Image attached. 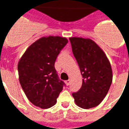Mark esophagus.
Here are the masks:
<instances>
[{
    "instance_id": "obj_1",
    "label": "esophagus",
    "mask_w": 129,
    "mask_h": 129,
    "mask_svg": "<svg viewBox=\"0 0 129 129\" xmlns=\"http://www.w3.org/2000/svg\"><path fill=\"white\" fill-rule=\"evenodd\" d=\"M65 83H66V84H67V86H69L70 84V80H67V81H66Z\"/></svg>"
}]
</instances>
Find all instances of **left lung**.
Listing matches in <instances>:
<instances>
[{"label":"left lung","mask_w":129,"mask_h":129,"mask_svg":"<svg viewBox=\"0 0 129 129\" xmlns=\"http://www.w3.org/2000/svg\"><path fill=\"white\" fill-rule=\"evenodd\" d=\"M72 50L82 76L80 90L73 96L78 107L88 109L96 107L104 99L113 81L109 59L99 46L90 39L71 37Z\"/></svg>","instance_id":"1"}]
</instances>
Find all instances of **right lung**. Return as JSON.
Wrapping results in <instances>:
<instances>
[{
    "label": "right lung",
    "instance_id": "1",
    "mask_svg": "<svg viewBox=\"0 0 129 129\" xmlns=\"http://www.w3.org/2000/svg\"><path fill=\"white\" fill-rule=\"evenodd\" d=\"M67 43L64 37H42L26 50L18 61L19 82L34 105L48 109L56 104L64 83L58 79L54 62Z\"/></svg>",
    "mask_w": 129,
    "mask_h": 129
}]
</instances>
